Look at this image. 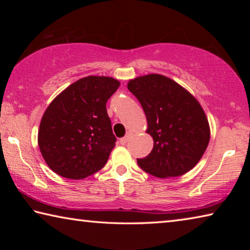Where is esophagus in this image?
<instances>
[{
    "label": "esophagus",
    "mask_w": 250,
    "mask_h": 250,
    "mask_svg": "<svg viewBox=\"0 0 250 250\" xmlns=\"http://www.w3.org/2000/svg\"><path fill=\"white\" fill-rule=\"evenodd\" d=\"M130 133H128V134H126L125 135V137H124V138H121L120 139V143H121V145L122 146H125V145H126V142H128L129 141V139H130Z\"/></svg>",
    "instance_id": "obj_1"
}]
</instances>
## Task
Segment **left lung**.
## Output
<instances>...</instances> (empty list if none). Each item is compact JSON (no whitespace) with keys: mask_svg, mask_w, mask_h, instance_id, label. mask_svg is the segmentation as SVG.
Returning a JSON list of instances; mask_svg holds the SVG:
<instances>
[{"mask_svg":"<svg viewBox=\"0 0 250 250\" xmlns=\"http://www.w3.org/2000/svg\"><path fill=\"white\" fill-rule=\"evenodd\" d=\"M128 89L141 104L147 121L146 133L154 142L150 154L138 159L139 167L160 179L192 170L210 137L208 120L195 97L159 74L131 79Z\"/></svg>","mask_w":250,"mask_h":250,"instance_id":"obj_1","label":"left lung"}]
</instances>
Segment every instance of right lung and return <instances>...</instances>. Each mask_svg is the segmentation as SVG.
Returning <instances> with one entry per match:
<instances>
[{
    "label": "right lung",
    "mask_w": 250,
    "mask_h": 250,
    "mask_svg": "<svg viewBox=\"0 0 250 250\" xmlns=\"http://www.w3.org/2000/svg\"><path fill=\"white\" fill-rule=\"evenodd\" d=\"M119 86L115 78L88 76L50 103L39 130L41 153L50 170L82 180L104 167L117 140L105 104Z\"/></svg>",
    "instance_id": "right-lung-1"
}]
</instances>
